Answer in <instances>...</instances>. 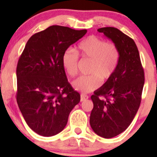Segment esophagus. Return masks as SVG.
Returning <instances> with one entry per match:
<instances>
[{"label": "esophagus", "mask_w": 157, "mask_h": 157, "mask_svg": "<svg viewBox=\"0 0 157 157\" xmlns=\"http://www.w3.org/2000/svg\"><path fill=\"white\" fill-rule=\"evenodd\" d=\"M88 98H89V96H86V95H85V94H81V95H80V101H81V102L86 100V99H87Z\"/></svg>", "instance_id": "esophagus-1"}]
</instances>
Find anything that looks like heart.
I'll return each mask as SVG.
<instances>
[{
	"label": "heart",
	"instance_id": "1",
	"mask_svg": "<svg viewBox=\"0 0 157 157\" xmlns=\"http://www.w3.org/2000/svg\"><path fill=\"white\" fill-rule=\"evenodd\" d=\"M77 51L82 59L92 61L88 71L90 75L82 76L73 82V86L78 91L90 93L95 90L100 81L104 83L112 77L118 67L120 59L118 47L96 36L82 40ZM62 64L68 75L75 77L78 73V55L71 49L66 50L62 55Z\"/></svg>",
	"mask_w": 157,
	"mask_h": 157
}]
</instances>
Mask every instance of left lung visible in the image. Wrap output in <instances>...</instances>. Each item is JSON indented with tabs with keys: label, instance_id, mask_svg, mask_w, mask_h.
<instances>
[{
	"label": "left lung",
	"instance_id": "obj_1",
	"mask_svg": "<svg viewBox=\"0 0 157 157\" xmlns=\"http://www.w3.org/2000/svg\"><path fill=\"white\" fill-rule=\"evenodd\" d=\"M118 47L120 59L110 79L91 96L90 123L96 134L112 138L127 129L141 102L144 71L135 42L114 27L98 29Z\"/></svg>",
	"mask_w": 157,
	"mask_h": 157
}]
</instances>
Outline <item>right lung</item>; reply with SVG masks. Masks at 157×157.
I'll return each instance as SVG.
<instances>
[{
    "instance_id": "add662e5",
    "label": "right lung",
    "mask_w": 157,
    "mask_h": 157,
    "mask_svg": "<svg viewBox=\"0 0 157 157\" xmlns=\"http://www.w3.org/2000/svg\"><path fill=\"white\" fill-rule=\"evenodd\" d=\"M87 30L52 26L28 40L17 67V102L28 126L44 137L61 132L80 95L67 81L62 55Z\"/></svg>"
}]
</instances>
